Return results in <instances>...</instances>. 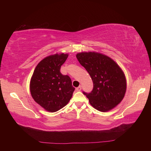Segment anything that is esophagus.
Segmentation results:
<instances>
[{"label":"esophagus","mask_w":151,"mask_h":151,"mask_svg":"<svg viewBox=\"0 0 151 151\" xmlns=\"http://www.w3.org/2000/svg\"><path fill=\"white\" fill-rule=\"evenodd\" d=\"M76 90L77 91H80L81 90V86H78V88H76Z\"/></svg>","instance_id":"obj_1"}]
</instances>
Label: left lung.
<instances>
[{
	"label": "left lung",
	"mask_w": 151,
	"mask_h": 151,
	"mask_svg": "<svg viewBox=\"0 0 151 151\" xmlns=\"http://www.w3.org/2000/svg\"><path fill=\"white\" fill-rule=\"evenodd\" d=\"M76 56L93 83L91 93L83 92L92 106L99 111H108L119 104L127 89L126 78L119 66L101 53L80 52Z\"/></svg>",
	"instance_id": "8db88e82"
}]
</instances>
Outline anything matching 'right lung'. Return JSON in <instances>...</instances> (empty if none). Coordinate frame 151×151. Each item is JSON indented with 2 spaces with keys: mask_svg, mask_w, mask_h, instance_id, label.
<instances>
[{
  "mask_svg": "<svg viewBox=\"0 0 151 151\" xmlns=\"http://www.w3.org/2000/svg\"><path fill=\"white\" fill-rule=\"evenodd\" d=\"M68 54H55L45 58L37 64L31 78L30 89L34 100L45 110L55 112L71 99L75 88L68 75L60 68Z\"/></svg>",
  "mask_w": 151,
  "mask_h": 151,
  "instance_id": "1",
  "label": "right lung"
}]
</instances>
